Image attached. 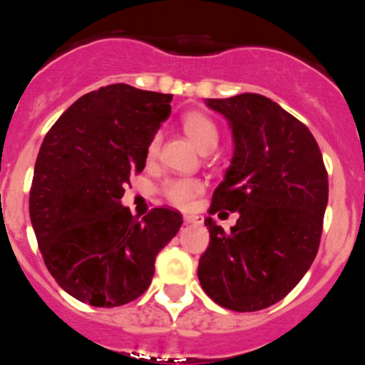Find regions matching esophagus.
<instances>
[{"mask_svg": "<svg viewBox=\"0 0 365 365\" xmlns=\"http://www.w3.org/2000/svg\"><path fill=\"white\" fill-rule=\"evenodd\" d=\"M184 223H202V220L195 215H184Z\"/></svg>", "mask_w": 365, "mask_h": 365, "instance_id": "esophagus-1", "label": "esophagus"}]
</instances>
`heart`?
Masks as SVG:
<instances>
[{"instance_id": "b5f03b06", "label": "heart", "mask_w": 365, "mask_h": 365, "mask_svg": "<svg viewBox=\"0 0 365 365\" xmlns=\"http://www.w3.org/2000/svg\"><path fill=\"white\" fill-rule=\"evenodd\" d=\"M182 129L187 138L195 143L200 153L215 149L218 143V128L215 122L202 111H187L182 117ZM158 147H160V136H154L147 147V156H156ZM202 184L198 181H190V179H181V181H172L165 186V195L168 200L175 205L190 204L195 195L200 193Z\"/></svg>"}]
</instances>
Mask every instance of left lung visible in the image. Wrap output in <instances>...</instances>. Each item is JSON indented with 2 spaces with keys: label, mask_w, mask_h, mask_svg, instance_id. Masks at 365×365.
Masks as SVG:
<instances>
[{
  "label": "left lung",
  "mask_w": 365,
  "mask_h": 365,
  "mask_svg": "<svg viewBox=\"0 0 365 365\" xmlns=\"http://www.w3.org/2000/svg\"><path fill=\"white\" fill-rule=\"evenodd\" d=\"M232 129L234 156L209 212L237 211L225 232L205 220L209 247L198 261L202 289L236 312L282 300L317 254L328 175L312 133L259 93L205 99Z\"/></svg>",
  "instance_id": "8db88e82"
}]
</instances>
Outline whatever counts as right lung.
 Instances as JSON below:
<instances>
[{
  "mask_svg": "<svg viewBox=\"0 0 365 365\" xmlns=\"http://www.w3.org/2000/svg\"><path fill=\"white\" fill-rule=\"evenodd\" d=\"M170 93L101 86L61 113L42 142L30 191V218L53 279L92 307L142 297L161 248L182 215L154 207L142 222L120 204L147 147L170 115Z\"/></svg>",
  "mask_w": 365,
  "mask_h": 365,
  "instance_id": "add662e5",
  "label": "right lung"
}]
</instances>
